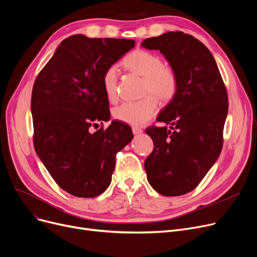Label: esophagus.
Listing matches in <instances>:
<instances>
[{
	"label": "esophagus",
	"mask_w": 257,
	"mask_h": 257,
	"mask_svg": "<svg viewBox=\"0 0 257 257\" xmlns=\"http://www.w3.org/2000/svg\"><path fill=\"white\" fill-rule=\"evenodd\" d=\"M132 132H133V135H135V136H138V135H141L143 130L141 128H138V127H133Z\"/></svg>",
	"instance_id": "obj_1"
}]
</instances>
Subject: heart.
I'll use <instances>...</instances> for the list:
<instances>
[{
    "instance_id": "b5f03b06",
    "label": "heart",
    "mask_w": 257,
    "mask_h": 257,
    "mask_svg": "<svg viewBox=\"0 0 257 257\" xmlns=\"http://www.w3.org/2000/svg\"><path fill=\"white\" fill-rule=\"evenodd\" d=\"M125 69L144 77L143 93L149 94L138 102L121 104L113 110V117L131 126H143L158 111V101L167 104L174 98L178 89L177 74L171 66L163 65V60L156 53L137 49L127 54L121 62ZM103 89L109 102L117 97V70L115 66L106 69L102 79ZM153 94L155 96H150Z\"/></svg>"
}]
</instances>
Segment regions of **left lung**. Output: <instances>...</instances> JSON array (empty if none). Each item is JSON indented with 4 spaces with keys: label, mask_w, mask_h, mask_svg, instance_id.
<instances>
[{
    "label": "left lung",
    "mask_w": 257,
    "mask_h": 257,
    "mask_svg": "<svg viewBox=\"0 0 257 257\" xmlns=\"http://www.w3.org/2000/svg\"><path fill=\"white\" fill-rule=\"evenodd\" d=\"M142 47L160 50L178 79L174 98L156 118L169 127L146 129L154 144L145 161L147 180L162 195H183L198 186L220 154L227 89L213 55L190 35L166 32L144 40Z\"/></svg>",
    "instance_id": "8db88e82"
}]
</instances>
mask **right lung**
Masks as SVG:
<instances>
[{
  "label": "right lung",
  "instance_id": "1",
  "mask_svg": "<svg viewBox=\"0 0 257 257\" xmlns=\"http://www.w3.org/2000/svg\"><path fill=\"white\" fill-rule=\"evenodd\" d=\"M127 39H65L38 74L31 94L33 145L49 174L76 197H95L111 183L116 153L133 139L125 122L110 118L102 79L136 45Z\"/></svg>",
  "mask_w": 257,
  "mask_h": 257
}]
</instances>
